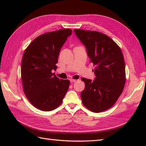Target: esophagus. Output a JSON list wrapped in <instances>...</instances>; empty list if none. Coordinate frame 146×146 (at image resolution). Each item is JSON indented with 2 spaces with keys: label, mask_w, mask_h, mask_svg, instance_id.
<instances>
[{
  "label": "esophagus",
  "mask_w": 146,
  "mask_h": 146,
  "mask_svg": "<svg viewBox=\"0 0 146 146\" xmlns=\"http://www.w3.org/2000/svg\"><path fill=\"white\" fill-rule=\"evenodd\" d=\"M70 81L71 83H74V82H75L76 80H74V79H70Z\"/></svg>",
  "instance_id": "esophagus-1"
}]
</instances>
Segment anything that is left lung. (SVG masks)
Listing matches in <instances>:
<instances>
[{
	"instance_id": "1",
	"label": "left lung",
	"mask_w": 146,
	"mask_h": 146,
	"mask_svg": "<svg viewBox=\"0 0 146 146\" xmlns=\"http://www.w3.org/2000/svg\"><path fill=\"white\" fill-rule=\"evenodd\" d=\"M85 46L95 66L94 80L83 78L85 87L81 93L83 104L99 113L110 108L123 92L125 83V62L119 46L108 36L93 31L74 30Z\"/></svg>"
}]
</instances>
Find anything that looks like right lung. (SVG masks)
<instances>
[{
  "label": "right lung",
  "mask_w": 146,
  "mask_h": 146,
  "mask_svg": "<svg viewBox=\"0 0 146 146\" xmlns=\"http://www.w3.org/2000/svg\"><path fill=\"white\" fill-rule=\"evenodd\" d=\"M71 32L63 29L43 34L24 52L21 78L24 94L34 107L42 111L57 108L69 88V80L60 79L51 71L56 69L60 50Z\"/></svg>",
  "instance_id": "add662e5"
}]
</instances>
